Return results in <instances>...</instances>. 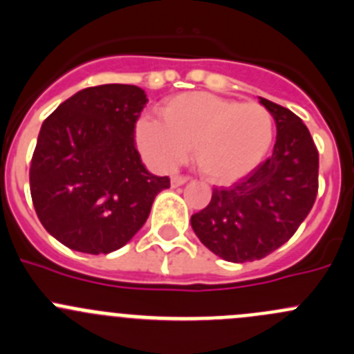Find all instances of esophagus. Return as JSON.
I'll return each instance as SVG.
<instances>
[{
    "label": "esophagus",
    "mask_w": 354,
    "mask_h": 354,
    "mask_svg": "<svg viewBox=\"0 0 354 354\" xmlns=\"http://www.w3.org/2000/svg\"><path fill=\"white\" fill-rule=\"evenodd\" d=\"M188 181L187 176H180V174H174V176H171V187L176 188V187H181V185H185Z\"/></svg>",
    "instance_id": "1"
}]
</instances>
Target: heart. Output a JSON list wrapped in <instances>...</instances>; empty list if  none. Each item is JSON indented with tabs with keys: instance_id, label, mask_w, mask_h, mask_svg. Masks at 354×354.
<instances>
[{
	"instance_id": "1",
	"label": "heart",
	"mask_w": 354,
	"mask_h": 354,
	"mask_svg": "<svg viewBox=\"0 0 354 354\" xmlns=\"http://www.w3.org/2000/svg\"><path fill=\"white\" fill-rule=\"evenodd\" d=\"M157 119L142 118L136 143L157 167L169 169L194 150L198 173L216 185H230L252 173L270 150L273 118L256 102L240 104L205 91L167 98Z\"/></svg>"
}]
</instances>
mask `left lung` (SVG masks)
I'll return each instance as SVG.
<instances>
[{"instance_id":"obj_1","label":"left lung","mask_w":354,"mask_h":354,"mask_svg":"<svg viewBox=\"0 0 354 354\" xmlns=\"http://www.w3.org/2000/svg\"><path fill=\"white\" fill-rule=\"evenodd\" d=\"M277 124L273 153L192 216L195 235L232 263L263 259L296 233L318 192V150L304 122L289 109L259 97Z\"/></svg>"}]
</instances>
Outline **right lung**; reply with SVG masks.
<instances>
[{"mask_svg": "<svg viewBox=\"0 0 354 354\" xmlns=\"http://www.w3.org/2000/svg\"><path fill=\"white\" fill-rule=\"evenodd\" d=\"M133 84L77 91L43 122L32 153L30 197L41 225L68 249L109 254L145 225L169 178L143 166L135 124L147 105Z\"/></svg>", "mask_w": 354, "mask_h": 354, "instance_id": "1", "label": "right lung"}]
</instances>
